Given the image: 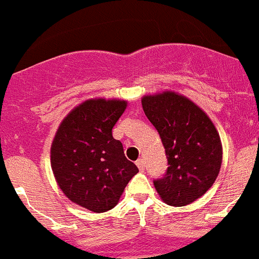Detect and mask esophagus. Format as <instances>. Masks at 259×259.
<instances>
[{"label": "esophagus", "instance_id": "esophagus-1", "mask_svg": "<svg viewBox=\"0 0 259 259\" xmlns=\"http://www.w3.org/2000/svg\"><path fill=\"white\" fill-rule=\"evenodd\" d=\"M136 166L139 167V170L144 171V168H145V162H144V159H137Z\"/></svg>", "mask_w": 259, "mask_h": 259}]
</instances>
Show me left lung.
Listing matches in <instances>:
<instances>
[{
  "label": "left lung",
  "mask_w": 259,
  "mask_h": 259,
  "mask_svg": "<svg viewBox=\"0 0 259 259\" xmlns=\"http://www.w3.org/2000/svg\"><path fill=\"white\" fill-rule=\"evenodd\" d=\"M144 113L155 127L167 155V171L154 180L159 197L185 206L206 193L222 164V143L206 113L175 92L144 96Z\"/></svg>",
  "instance_id": "left-lung-1"
}]
</instances>
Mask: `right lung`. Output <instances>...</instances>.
<instances>
[{"label": "right lung", "mask_w": 259, "mask_h": 259, "mask_svg": "<svg viewBox=\"0 0 259 259\" xmlns=\"http://www.w3.org/2000/svg\"><path fill=\"white\" fill-rule=\"evenodd\" d=\"M125 107L124 100H87L62 120L53 140L50 163L59 188L91 211L113 209L139 172L111 132Z\"/></svg>", "instance_id": "1"}]
</instances>
